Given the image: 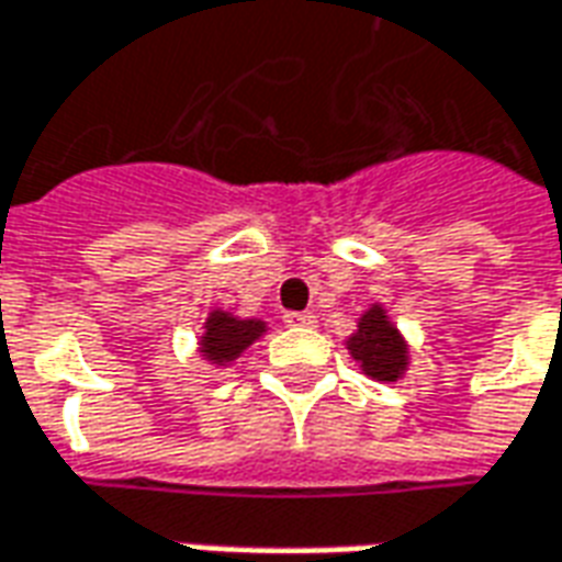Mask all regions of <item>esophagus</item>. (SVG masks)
Returning <instances> with one entry per match:
<instances>
[{
	"label": "esophagus",
	"mask_w": 562,
	"mask_h": 562,
	"mask_svg": "<svg viewBox=\"0 0 562 562\" xmlns=\"http://www.w3.org/2000/svg\"><path fill=\"white\" fill-rule=\"evenodd\" d=\"M284 324L288 326H314L317 317L312 312H288L284 314Z\"/></svg>",
	"instance_id": "esophagus-1"
}]
</instances>
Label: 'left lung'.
Masks as SVG:
<instances>
[{
  "label": "left lung",
  "instance_id": "8db88e82",
  "mask_svg": "<svg viewBox=\"0 0 562 562\" xmlns=\"http://www.w3.org/2000/svg\"><path fill=\"white\" fill-rule=\"evenodd\" d=\"M348 351L363 366L366 375L378 378V381H396L408 363L405 341L396 333V326L390 324L381 305H372L360 317V329L348 338Z\"/></svg>",
  "mask_w": 562,
  "mask_h": 562
}]
</instances>
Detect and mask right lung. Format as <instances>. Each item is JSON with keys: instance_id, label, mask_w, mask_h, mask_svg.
I'll list each match as a JSON object with an SVG mask.
<instances>
[{"instance_id": "1", "label": "right lung", "mask_w": 562, "mask_h": 562, "mask_svg": "<svg viewBox=\"0 0 562 562\" xmlns=\"http://www.w3.org/2000/svg\"><path fill=\"white\" fill-rule=\"evenodd\" d=\"M262 333H266L262 321H238L233 314L214 312L202 336V357H209L211 363H229Z\"/></svg>"}]
</instances>
